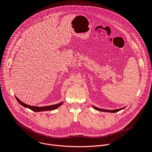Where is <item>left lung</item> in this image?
<instances>
[{"instance_id": "left-lung-1", "label": "left lung", "mask_w": 152, "mask_h": 152, "mask_svg": "<svg viewBox=\"0 0 152 152\" xmlns=\"http://www.w3.org/2000/svg\"><path fill=\"white\" fill-rule=\"evenodd\" d=\"M93 106V107L94 108V109L96 110H98V111H102V112H108V113H117V112H118V111L124 109V108H121V109H118V110H106L100 109V108H98V107H97L96 106Z\"/></svg>"}]
</instances>
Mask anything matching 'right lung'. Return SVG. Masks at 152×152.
Wrapping results in <instances>:
<instances>
[{
	"mask_svg": "<svg viewBox=\"0 0 152 152\" xmlns=\"http://www.w3.org/2000/svg\"><path fill=\"white\" fill-rule=\"evenodd\" d=\"M17 100L18 101V102L21 104L24 107H28L29 109L35 112H41V111H50V110H54L56 108L59 107L62 103V102H61L58 104H53V105H50V106H42V107H38V106H30L28 105L27 104H25L24 103H23L21 101H20L16 96H15Z\"/></svg>",
	"mask_w": 152,
	"mask_h": 152,
	"instance_id": "right-lung-1",
	"label": "right lung"
}]
</instances>
